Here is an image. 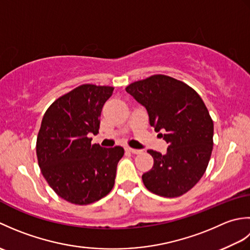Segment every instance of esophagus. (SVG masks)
<instances>
[{
    "label": "esophagus",
    "mask_w": 250,
    "mask_h": 250,
    "mask_svg": "<svg viewBox=\"0 0 250 250\" xmlns=\"http://www.w3.org/2000/svg\"><path fill=\"white\" fill-rule=\"evenodd\" d=\"M125 150L129 151V152H132V153H140L141 152V150L134 149V148H131V147H125Z\"/></svg>",
    "instance_id": "obj_1"
}]
</instances>
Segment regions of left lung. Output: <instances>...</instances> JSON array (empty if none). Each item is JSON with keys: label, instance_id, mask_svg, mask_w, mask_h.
<instances>
[{"label": "left lung", "instance_id": "obj_1", "mask_svg": "<svg viewBox=\"0 0 250 250\" xmlns=\"http://www.w3.org/2000/svg\"><path fill=\"white\" fill-rule=\"evenodd\" d=\"M125 91L146 108L149 124L162 134L166 155L148 150L153 167L142 176L150 192L176 198L193 188L206 171L213 150L214 122L200 95L187 83L152 75Z\"/></svg>", "mask_w": 250, "mask_h": 250}]
</instances>
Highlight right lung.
I'll return each instance as SVG.
<instances>
[{"label":"right lung","mask_w":250,"mask_h":250,"mask_svg":"<svg viewBox=\"0 0 250 250\" xmlns=\"http://www.w3.org/2000/svg\"><path fill=\"white\" fill-rule=\"evenodd\" d=\"M114 88L82 84L52 103L42 120L36 155L42 174L55 192L67 202L91 204L113 189L120 146L91 144L104 103Z\"/></svg>","instance_id":"add662e5"}]
</instances>
